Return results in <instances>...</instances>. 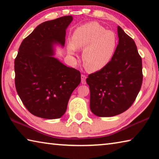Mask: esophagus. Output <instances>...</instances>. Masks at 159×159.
I'll return each instance as SVG.
<instances>
[{
	"mask_svg": "<svg viewBox=\"0 0 159 159\" xmlns=\"http://www.w3.org/2000/svg\"><path fill=\"white\" fill-rule=\"evenodd\" d=\"M86 76L85 75H81V83L82 84H85L86 83Z\"/></svg>",
	"mask_w": 159,
	"mask_h": 159,
	"instance_id": "1",
	"label": "esophagus"
}]
</instances>
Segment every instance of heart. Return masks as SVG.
Here are the masks:
<instances>
[{"label": "heart", "instance_id": "heart-1", "mask_svg": "<svg viewBox=\"0 0 159 159\" xmlns=\"http://www.w3.org/2000/svg\"><path fill=\"white\" fill-rule=\"evenodd\" d=\"M118 36L97 22H90L77 28L71 37L67 50L74 55L76 49H84L83 61L92 71H99L108 65L116 51Z\"/></svg>", "mask_w": 159, "mask_h": 159}]
</instances>
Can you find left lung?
Listing matches in <instances>:
<instances>
[{
	"label": "left lung",
	"instance_id": "8db88e82",
	"mask_svg": "<svg viewBox=\"0 0 159 159\" xmlns=\"http://www.w3.org/2000/svg\"><path fill=\"white\" fill-rule=\"evenodd\" d=\"M118 44L108 65L86 79L90 110L100 117L116 116L131 107L140 90L142 58L133 39L118 26Z\"/></svg>",
	"mask_w": 159,
	"mask_h": 159
}]
</instances>
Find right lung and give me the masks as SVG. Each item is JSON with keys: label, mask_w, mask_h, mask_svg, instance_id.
<instances>
[{"label": "right lung", "mask_w": 159, "mask_h": 159, "mask_svg": "<svg viewBox=\"0 0 159 159\" xmlns=\"http://www.w3.org/2000/svg\"><path fill=\"white\" fill-rule=\"evenodd\" d=\"M73 20L64 16L39 25L21 42L15 60V87L28 111L36 116L55 119L66 112L80 73L63 64L55 55L64 47L66 29Z\"/></svg>", "instance_id": "1"}]
</instances>
